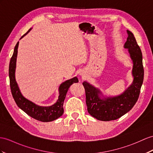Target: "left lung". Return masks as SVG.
Returning a JSON list of instances; mask_svg holds the SVG:
<instances>
[{
  "mask_svg": "<svg viewBox=\"0 0 153 153\" xmlns=\"http://www.w3.org/2000/svg\"><path fill=\"white\" fill-rule=\"evenodd\" d=\"M126 32L128 38L124 47L128 50L133 62L132 84L120 95L101 97L102 93L98 88L87 82H83L88 111L98 120L109 121L119 119L132 108L139 97L144 76L142 53L133 33L129 30Z\"/></svg>",
  "mask_w": 153,
  "mask_h": 153,
  "instance_id": "8db88e82",
  "label": "left lung"
}]
</instances>
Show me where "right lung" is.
Returning <instances> with one entry per match:
<instances>
[{
    "instance_id": "right-lung-1",
    "label": "right lung",
    "mask_w": 153,
    "mask_h": 153,
    "mask_svg": "<svg viewBox=\"0 0 153 153\" xmlns=\"http://www.w3.org/2000/svg\"><path fill=\"white\" fill-rule=\"evenodd\" d=\"M32 28H30L28 31L24 34L22 38L27 35ZM19 46V42L17 43L14 48L13 54L10 59L9 65V77L11 91L13 97L19 108L23 110L29 116L42 122L53 121L59 117L64 114V100L68 89L73 83H76L79 82L77 77H74L71 79L65 81L60 84L59 87V96L57 102L53 105L50 106H41L36 105L30 100L26 99L21 94L18 87L17 83L16 80L15 72L16 68V59L17 56V48Z\"/></svg>"
}]
</instances>
